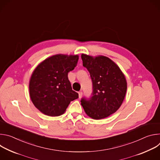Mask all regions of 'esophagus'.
I'll return each instance as SVG.
<instances>
[{"label":"esophagus","mask_w":160,"mask_h":160,"mask_svg":"<svg viewBox=\"0 0 160 160\" xmlns=\"http://www.w3.org/2000/svg\"><path fill=\"white\" fill-rule=\"evenodd\" d=\"M83 95V92H82V91H80V92H78V96H79V98H81L82 96Z\"/></svg>","instance_id":"1"}]
</instances>
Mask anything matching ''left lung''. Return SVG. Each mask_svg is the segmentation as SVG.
Instances as JSON below:
<instances>
[{
    "label": "left lung",
    "mask_w": 160,
    "mask_h": 160,
    "mask_svg": "<svg viewBox=\"0 0 160 160\" xmlns=\"http://www.w3.org/2000/svg\"><path fill=\"white\" fill-rule=\"evenodd\" d=\"M81 57L83 66L90 73L93 89L89 98L81 99V104L90 118H106L123 101L127 88L125 77L118 66L106 56L93 58L83 54Z\"/></svg>",
    "instance_id": "obj_1"
}]
</instances>
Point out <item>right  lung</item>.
<instances>
[{
  "label": "right lung",
  "instance_id": "obj_1",
  "mask_svg": "<svg viewBox=\"0 0 160 160\" xmlns=\"http://www.w3.org/2000/svg\"><path fill=\"white\" fill-rule=\"evenodd\" d=\"M78 60V55L57 54L45 59L35 68L30 80V95L34 106L42 113L60 116L71 101L78 98L68 77Z\"/></svg>",
  "mask_w": 160,
  "mask_h": 160
}]
</instances>
